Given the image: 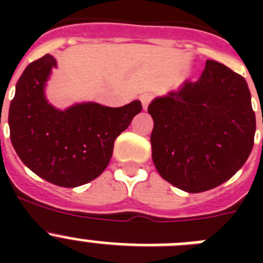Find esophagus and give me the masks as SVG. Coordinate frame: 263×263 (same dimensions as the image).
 I'll return each mask as SVG.
<instances>
[{"label": "esophagus", "mask_w": 263, "mask_h": 263, "mask_svg": "<svg viewBox=\"0 0 263 263\" xmlns=\"http://www.w3.org/2000/svg\"><path fill=\"white\" fill-rule=\"evenodd\" d=\"M152 95H148V93H143L142 96L139 97V100H141V103H142V106L143 109H147L148 104H150V101H152Z\"/></svg>", "instance_id": "34e87169"}]
</instances>
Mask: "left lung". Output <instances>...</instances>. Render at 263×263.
Segmentation results:
<instances>
[{"label":"left lung","mask_w":263,"mask_h":263,"mask_svg":"<svg viewBox=\"0 0 263 263\" xmlns=\"http://www.w3.org/2000/svg\"><path fill=\"white\" fill-rule=\"evenodd\" d=\"M152 157L160 176L185 192L217 187L243 166L254 145L255 115L245 79L206 60L199 80L155 99Z\"/></svg>","instance_id":"left-lung-1"}]
</instances>
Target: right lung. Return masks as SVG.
<instances>
[{"instance_id": "1", "label": "right lung", "mask_w": 263, "mask_h": 263, "mask_svg": "<svg viewBox=\"0 0 263 263\" xmlns=\"http://www.w3.org/2000/svg\"><path fill=\"white\" fill-rule=\"evenodd\" d=\"M57 60L47 53L30 63L9 109L14 150L32 173L73 188L96 179L108 166L118 136L142 110L141 101L120 108L96 103L58 110L45 99V83Z\"/></svg>"}]
</instances>
